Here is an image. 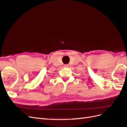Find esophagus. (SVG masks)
I'll return each mask as SVG.
<instances>
[{"instance_id":"1","label":"esophagus","mask_w":127,"mask_h":127,"mask_svg":"<svg viewBox=\"0 0 127 127\" xmlns=\"http://www.w3.org/2000/svg\"><path fill=\"white\" fill-rule=\"evenodd\" d=\"M69 66V65L68 64H66L64 65V67H65V68H68Z\"/></svg>"}]
</instances>
